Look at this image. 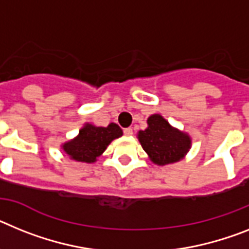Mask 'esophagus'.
Masks as SVG:
<instances>
[{
	"label": "esophagus",
	"mask_w": 249,
	"mask_h": 249,
	"mask_svg": "<svg viewBox=\"0 0 249 249\" xmlns=\"http://www.w3.org/2000/svg\"><path fill=\"white\" fill-rule=\"evenodd\" d=\"M124 134L126 137H131L133 135V129L131 127H126V129H124Z\"/></svg>",
	"instance_id": "34e87169"
}]
</instances>
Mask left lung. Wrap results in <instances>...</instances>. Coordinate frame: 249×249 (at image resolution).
<instances>
[{"label":"left lung","instance_id":"obj_1","mask_svg":"<svg viewBox=\"0 0 249 249\" xmlns=\"http://www.w3.org/2000/svg\"><path fill=\"white\" fill-rule=\"evenodd\" d=\"M148 127L139 130L138 139L151 163L166 165L181 160L192 148L189 134L172 126L160 114H153L146 120Z\"/></svg>","mask_w":249,"mask_h":249}]
</instances>
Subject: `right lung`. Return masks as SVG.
I'll return each instance as SVG.
<instances>
[{"label": "right lung", "mask_w": 249, "mask_h": 249, "mask_svg": "<svg viewBox=\"0 0 249 249\" xmlns=\"http://www.w3.org/2000/svg\"><path fill=\"white\" fill-rule=\"evenodd\" d=\"M122 135L123 130L115 123H110L107 126L85 123L76 137L61 144V149L71 160L95 163L110 142Z\"/></svg>", "instance_id": "add662e5"}]
</instances>
